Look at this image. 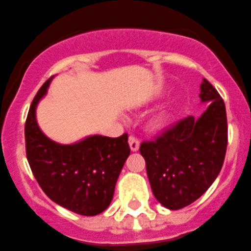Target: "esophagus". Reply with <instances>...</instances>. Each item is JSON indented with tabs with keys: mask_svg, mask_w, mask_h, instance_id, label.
Returning <instances> with one entry per match:
<instances>
[{
	"mask_svg": "<svg viewBox=\"0 0 251 251\" xmlns=\"http://www.w3.org/2000/svg\"><path fill=\"white\" fill-rule=\"evenodd\" d=\"M128 145H130V149H131V151H132V152L139 151L140 141L135 136H130V137H128Z\"/></svg>",
	"mask_w": 251,
	"mask_h": 251,
	"instance_id": "1",
	"label": "esophagus"
}]
</instances>
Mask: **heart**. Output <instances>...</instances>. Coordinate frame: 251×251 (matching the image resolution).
<instances>
[{"label": "heart", "mask_w": 251, "mask_h": 251, "mask_svg": "<svg viewBox=\"0 0 251 251\" xmlns=\"http://www.w3.org/2000/svg\"><path fill=\"white\" fill-rule=\"evenodd\" d=\"M163 123H165V121H163V119H156V120L153 121V123H152V126H153V127H161V126L163 125Z\"/></svg>", "instance_id": "b5f03b06"}]
</instances>
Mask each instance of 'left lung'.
Returning a JSON list of instances; mask_svg holds the SVG:
<instances>
[{
	"label": "left lung",
	"instance_id": "obj_1",
	"mask_svg": "<svg viewBox=\"0 0 251 251\" xmlns=\"http://www.w3.org/2000/svg\"><path fill=\"white\" fill-rule=\"evenodd\" d=\"M200 98L208 102L201 118L188 116L140 146L152 193L171 210L187 207L204 194L226 157L228 124L223 99L207 79L201 84Z\"/></svg>",
	"mask_w": 251,
	"mask_h": 251
}]
</instances>
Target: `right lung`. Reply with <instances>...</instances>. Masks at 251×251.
<instances>
[{
    "label": "right lung",
    "mask_w": 251,
    "mask_h": 251,
    "mask_svg": "<svg viewBox=\"0 0 251 251\" xmlns=\"http://www.w3.org/2000/svg\"><path fill=\"white\" fill-rule=\"evenodd\" d=\"M51 78L42 85L30 104L25 126L29 167L53 202L80 215H97L112 201L115 184L130 154L127 133L120 137L88 136L72 145L51 141L39 128L36 109Z\"/></svg>",
    "instance_id": "right-lung-1"
}]
</instances>
